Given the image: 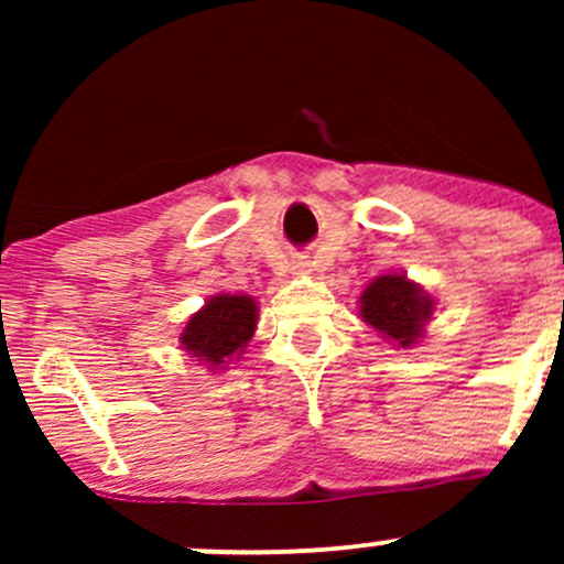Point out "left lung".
Listing matches in <instances>:
<instances>
[{
  "label": "left lung",
  "mask_w": 564,
  "mask_h": 564,
  "mask_svg": "<svg viewBox=\"0 0 564 564\" xmlns=\"http://www.w3.org/2000/svg\"><path fill=\"white\" fill-rule=\"evenodd\" d=\"M432 313H435V300L419 283L398 273L373 278L360 294L364 323H368L381 339L403 349L419 345Z\"/></svg>",
  "instance_id": "8db88e82"
}]
</instances>
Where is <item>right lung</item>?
Wrapping results in <instances>:
<instances>
[{
    "mask_svg": "<svg viewBox=\"0 0 564 564\" xmlns=\"http://www.w3.org/2000/svg\"><path fill=\"white\" fill-rule=\"evenodd\" d=\"M257 300L246 294H217L198 313L191 315L180 345L191 358H198L206 368L228 366L241 358L257 328Z\"/></svg>",
    "mask_w": 564,
    "mask_h": 564,
    "instance_id": "add662e5",
    "label": "right lung"
}]
</instances>
